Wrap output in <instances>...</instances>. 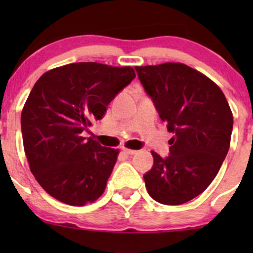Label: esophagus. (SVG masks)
I'll return each mask as SVG.
<instances>
[{
    "label": "esophagus",
    "mask_w": 253,
    "mask_h": 253,
    "mask_svg": "<svg viewBox=\"0 0 253 253\" xmlns=\"http://www.w3.org/2000/svg\"><path fill=\"white\" fill-rule=\"evenodd\" d=\"M123 151H124L125 153H126V155H129V156H133V155H135V153L138 152V151H135V150H129V149H126V147H124Z\"/></svg>",
    "instance_id": "1"
}]
</instances>
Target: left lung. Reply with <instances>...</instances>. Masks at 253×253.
<instances>
[{"mask_svg": "<svg viewBox=\"0 0 253 253\" xmlns=\"http://www.w3.org/2000/svg\"><path fill=\"white\" fill-rule=\"evenodd\" d=\"M145 91L173 138L170 156L151 151L153 167L145 173L150 196L163 205H182L203 193L227 155L233 114L213 81L182 63L135 66Z\"/></svg>", "mask_w": 253, "mask_h": 253, "instance_id": "8db88e82", "label": "left lung"}]
</instances>
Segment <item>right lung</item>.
I'll list each match as a JSON object with an SVG mask.
<instances>
[{"label": "right lung", "instance_id": "add662e5", "mask_svg": "<svg viewBox=\"0 0 253 253\" xmlns=\"http://www.w3.org/2000/svg\"><path fill=\"white\" fill-rule=\"evenodd\" d=\"M134 77L130 66L86 62L52 69L34 84L21 113L24 149L38 183L58 201L84 206L103 194L119 150L82 133Z\"/></svg>", "mask_w": 253, "mask_h": 253}]
</instances>
